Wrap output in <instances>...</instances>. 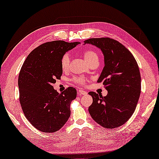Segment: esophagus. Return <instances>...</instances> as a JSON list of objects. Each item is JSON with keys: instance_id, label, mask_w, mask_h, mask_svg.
Wrapping results in <instances>:
<instances>
[{"instance_id": "1", "label": "esophagus", "mask_w": 159, "mask_h": 159, "mask_svg": "<svg viewBox=\"0 0 159 159\" xmlns=\"http://www.w3.org/2000/svg\"><path fill=\"white\" fill-rule=\"evenodd\" d=\"M87 94V92H85V91H84V90H78V95H86Z\"/></svg>"}]
</instances>
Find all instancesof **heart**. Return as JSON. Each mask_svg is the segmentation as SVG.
Returning <instances> with one entry per match:
<instances>
[{
	"mask_svg": "<svg viewBox=\"0 0 159 159\" xmlns=\"http://www.w3.org/2000/svg\"><path fill=\"white\" fill-rule=\"evenodd\" d=\"M83 56H84L85 61L88 62L89 65L91 64L92 63L98 61L99 59V56L98 53L95 52L94 50L92 49H86L83 52ZM60 64H61V69L64 70H66L69 69L70 66V57L69 54H64L61 58L60 61ZM87 80L84 77H76L74 79V82L79 85H85L86 84Z\"/></svg>",
	"mask_w": 159,
	"mask_h": 159,
	"instance_id": "b5f03b06",
	"label": "heart"
}]
</instances>
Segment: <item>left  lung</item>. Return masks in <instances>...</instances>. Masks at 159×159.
I'll return each instance as SVG.
<instances>
[{"instance_id": "obj_1", "label": "left lung", "mask_w": 159, "mask_h": 159, "mask_svg": "<svg viewBox=\"0 0 159 159\" xmlns=\"http://www.w3.org/2000/svg\"><path fill=\"white\" fill-rule=\"evenodd\" d=\"M101 49L105 66L98 83L102 82L107 95L90 92L93 98L89 111L98 124L114 129L127 122L137 107L141 93V75L137 62L124 45L109 37L84 41Z\"/></svg>"}]
</instances>
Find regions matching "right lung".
Returning <instances> with one entry per match:
<instances>
[{"label":"right lung","mask_w":159,"mask_h":159,"mask_svg":"<svg viewBox=\"0 0 159 159\" xmlns=\"http://www.w3.org/2000/svg\"><path fill=\"white\" fill-rule=\"evenodd\" d=\"M79 44L62 40L46 42L32 50L22 64L18 77L20 102L27 120L41 132H57L70 117L76 90L69 87L59 93L52 85L62 75L61 57Z\"/></svg>","instance_id":"add662e5"}]
</instances>
